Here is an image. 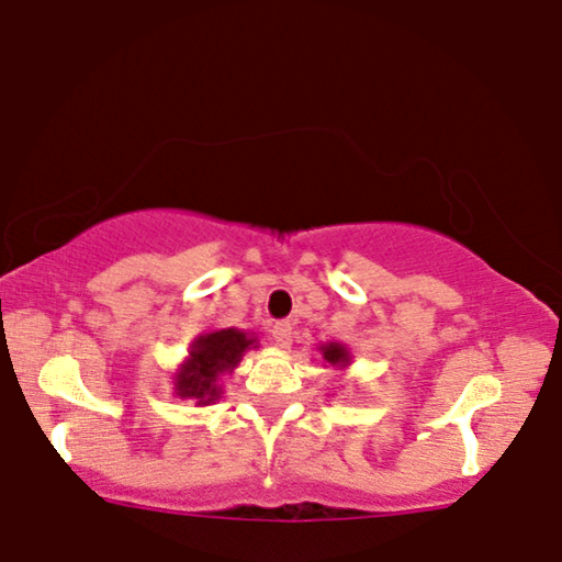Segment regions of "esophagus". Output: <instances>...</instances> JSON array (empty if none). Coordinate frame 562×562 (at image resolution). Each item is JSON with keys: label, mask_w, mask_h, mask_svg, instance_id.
I'll return each instance as SVG.
<instances>
[{"label": "esophagus", "mask_w": 562, "mask_h": 562, "mask_svg": "<svg viewBox=\"0 0 562 562\" xmlns=\"http://www.w3.org/2000/svg\"><path fill=\"white\" fill-rule=\"evenodd\" d=\"M272 339H274L277 347L293 345V326H290V322H277L272 326Z\"/></svg>", "instance_id": "esophagus-1"}]
</instances>
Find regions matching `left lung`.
Wrapping results in <instances>:
<instances>
[{
  "mask_svg": "<svg viewBox=\"0 0 562 562\" xmlns=\"http://www.w3.org/2000/svg\"><path fill=\"white\" fill-rule=\"evenodd\" d=\"M322 350H324V360H326V363H331V366H342V363H347V350H345L342 345L331 342V345L322 347Z\"/></svg>",
  "mask_w": 562,
  "mask_h": 562,
  "instance_id": "1",
  "label": "left lung"
}]
</instances>
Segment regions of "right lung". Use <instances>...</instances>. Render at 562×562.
<instances>
[{
  "mask_svg": "<svg viewBox=\"0 0 562 562\" xmlns=\"http://www.w3.org/2000/svg\"><path fill=\"white\" fill-rule=\"evenodd\" d=\"M251 345L254 339L238 329H220L199 337L191 358L176 375V394L191 396L199 404L215 402L220 396L217 375L236 368L240 355Z\"/></svg>",
  "mask_w": 562,
  "mask_h": 562,
  "instance_id": "add662e5",
  "label": "right lung"
}]
</instances>
